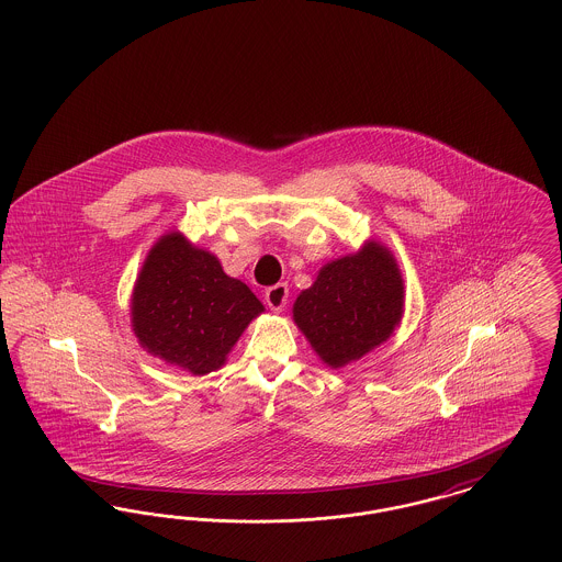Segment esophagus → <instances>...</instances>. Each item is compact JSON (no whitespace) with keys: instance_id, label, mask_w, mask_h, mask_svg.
<instances>
[{"instance_id":"34e87169","label":"esophagus","mask_w":562,"mask_h":562,"mask_svg":"<svg viewBox=\"0 0 562 562\" xmlns=\"http://www.w3.org/2000/svg\"><path fill=\"white\" fill-rule=\"evenodd\" d=\"M286 301H289V286L282 282L276 286H269L266 291V303L271 312H282Z\"/></svg>"}]
</instances>
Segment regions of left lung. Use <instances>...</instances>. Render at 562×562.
I'll list each match as a JSON object with an SVG mask.
<instances>
[{"instance_id":"left-lung-1","label":"left lung","mask_w":562,"mask_h":562,"mask_svg":"<svg viewBox=\"0 0 562 562\" xmlns=\"http://www.w3.org/2000/svg\"><path fill=\"white\" fill-rule=\"evenodd\" d=\"M402 314L401 266L376 240L322 266L293 305L296 328L330 369H344L385 344L401 326Z\"/></svg>"}]
</instances>
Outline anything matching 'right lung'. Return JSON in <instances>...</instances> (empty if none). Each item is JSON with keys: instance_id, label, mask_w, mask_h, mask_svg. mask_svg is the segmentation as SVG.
Segmentation results:
<instances>
[{"instance_id": "right-lung-1", "label": "right lung", "mask_w": 562, "mask_h": 562, "mask_svg": "<svg viewBox=\"0 0 562 562\" xmlns=\"http://www.w3.org/2000/svg\"><path fill=\"white\" fill-rule=\"evenodd\" d=\"M263 312L244 282L227 276L211 250L191 244L179 229L154 241L131 296L138 346L191 374L221 369Z\"/></svg>"}]
</instances>
